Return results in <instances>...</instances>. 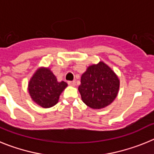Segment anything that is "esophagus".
<instances>
[{
  "instance_id": "34e87169",
  "label": "esophagus",
  "mask_w": 154,
  "mask_h": 154,
  "mask_svg": "<svg viewBox=\"0 0 154 154\" xmlns=\"http://www.w3.org/2000/svg\"><path fill=\"white\" fill-rule=\"evenodd\" d=\"M68 83H69V85H70V86H75V81L69 82Z\"/></svg>"
}]
</instances>
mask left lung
<instances>
[{
    "mask_svg": "<svg viewBox=\"0 0 154 154\" xmlns=\"http://www.w3.org/2000/svg\"><path fill=\"white\" fill-rule=\"evenodd\" d=\"M119 77L108 65L100 62L87 68L81 77L79 92L82 100L94 109L108 106L119 92Z\"/></svg>",
    "mask_w": 154,
    "mask_h": 154,
    "instance_id": "left-lung-1",
    "label": "left lung"
}]
</instances>
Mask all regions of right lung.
<instances>
[{
  "mask_svg": "<svg viewBox=\"0 0 154 154\" xmlns=\"http://www.w3.org/2000/svg\"><path fill=\"white\" fill-rule=\"evenodd\" d=\"M68 86L65 82H58L48 67H40L31 76L28 90L32 101L42 108L57 104L61 93Z\"/></svg>",
  "mask_w": 154,
  "mask_h": 154,
  "instance_id": "right-lung-1",
  "label": "right lung"
}]
</instances>
